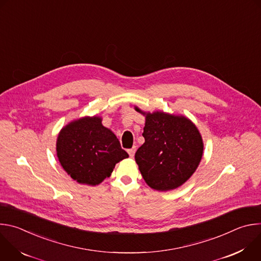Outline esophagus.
Returning <instances> with one entry per match:
<instances>
[{
    "label": "esophagus",
    "mask_w": 261,
    "mask_h": 261,
    "mask_svg": "<svg viewBox=\"0 0 261 261\" xmlns=\"http://www.w3.org/2000/svg\"><path fill=\"white\" fill-rule=\"evenodd\" d=\"M135 151H136V146H134V147L130 148V150H128V154H129V156H130L131 158H133V157H134Z\"/></svg>",
    "instance_id": "esophagus-1"
}]
</instances>
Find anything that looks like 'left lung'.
Here are the masks:
<instances>
[{
    "label": "left lung",
    "instance_id": "left-lung-1",
    "mask_svg": "<svg viewBox=\"0 0 261 261\" xmlns=\"http://www.w3.org/2000/svg\"><path fill=\"white\" fill-rule=\"evenodd\" d=\"M144 143L135 153L140 173L150 187L169 191L187 181L197 169L203 153V141L197 127L184 116L163 111L144 113Z\"/></svg>",
    "mask_w": 261,
    "mask_h": 261
}]
</instances>
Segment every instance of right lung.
I'll return each instance as SVG.
<instances>
[{
  "mask_svg": "<svg viewBox=\"0 0 261 261\" xmlns=\"http://www.w3.org/2000/svg\"><path fill=\"white\" fill-rule=\"evenodd\" d=\"M57 156L74 180L90 186L109 177L116 164L129 157L98 116L72 121L62 128L57 139Z\"/></svg>",
  "mask_w": 261,
  "mask_h": 261,
  "instance_id": "obj_1",
  "label": "right lung"
}]
</instances>
